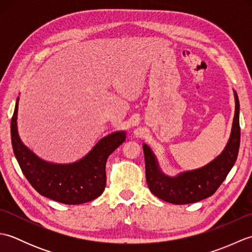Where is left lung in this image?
<instances>
[{"mask_svg": "<svg viewBox=\"0 0 252 252\" xmlns=\"http://www.w3.org/2000/svg\"><path fill=\"white\" fill-rule=\"evenodd\" d=\"M234 96L235 116L227 145L220 156L205 167L186 171L174 178L167 176L160 170L152 149L144 144L146 181L149 189L155 196L174 205H186L205 199L217 191L233 168L239 151V100L235 91Z\"/></svg>", "mask_w": 252, "mask_h": 252, "instance_id": "obj_1", "label": "left lung"}]
</instances>
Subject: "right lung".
<instances>
[{"label":"right lung","instance_id":"add662e5","mask_svg":"<svg viewBox=\"0 0 252 252\" xmlns=\"http://www.w3.org/2000/svg\"><path fill=\"white\" fill-rule=\"evenodd\" d=\"M17 111L18 98L10 123L12 145L19 167L32 187L42 196L66 205H79L100 196L106 186V161L126 141V132H115L101 138L77 162L56 164L40 159L21 143Z\"/></svg>","mask_w":252,"mask_h":252}]
</instances>
